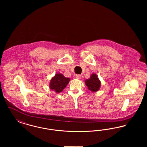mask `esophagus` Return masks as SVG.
<instances>
[{
    "label": "esophagus",
    "instance_id": "obj_1",
    "mask_svg": "<svg viewBox=\"0 0 147 147\" xmlns=\"http://www.w3.org/2000/svg\"><path fill=\"white\" fill-rule=\"evenodd\" d=\"M76 78L77 79H81V76L80 75H79V74H78V75H76Z\"/></svg>",
    "mask_w": 147,
    "mask_h": 147
}]
</instances>
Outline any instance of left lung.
<instances>
[{
	"instance_id": "8db88e82",
	"label": "left lung",
	"mask_w": 147,
	"mask_h": 147,
	"mask_svg": "<svg viewBox=\"0 0 147 147\" xmlns=\"http://www.w3.org/2000/svg\"><path fill=\"white\" fill-rule=\"evenodd\" d=\"M85 84L88 86V89L91 92H96L100 90L101 87V82L98 76L93 73L90 78L85 80Z\"/></svg>"
}]
</instances>
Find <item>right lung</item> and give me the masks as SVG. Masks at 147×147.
<instances>
[{
  "label": "right lung",
  "instance_id": "add662e5",
  "mask_svg": "<svg viewBox=\"0 0 147 147\" xmlns=\"http://www.w3.org/2000/svg\"><path fill=\"white\" fill-rule=\"evenodd\" d=\"M70 80V78L64 77L60 73H56L50 80L49 88L56 93H59L63 91V89L69 83Z\"/></svg>",
  "mask_w": 147,
  "mask_h": 147
}]
</instances>
